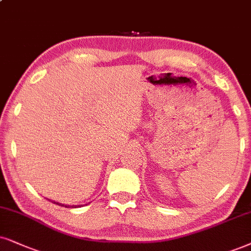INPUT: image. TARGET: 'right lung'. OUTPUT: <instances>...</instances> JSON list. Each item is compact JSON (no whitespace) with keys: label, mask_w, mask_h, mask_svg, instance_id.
Masks as SVG:
<instances>
[{"label":"right lung","mask_w":251,"mask_h":251,"mask_svg":"<svg viewBox=\"0 0 251 251\" xmlns=\"http://www.w3.org/2000/svg\"><path fill=\"white\" fill-rule=\"evenodd\" d=\"M54 204H55V202H54ZM56 204L60 205V206H63V205H61V204H59V202H56ZM66 207H67V206H66ZM72 207H73V206H72Z\"/></svg>","instance_id":"add662e5"}]
</instances>
